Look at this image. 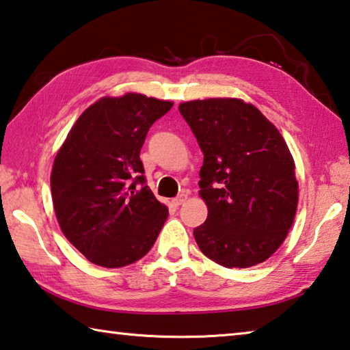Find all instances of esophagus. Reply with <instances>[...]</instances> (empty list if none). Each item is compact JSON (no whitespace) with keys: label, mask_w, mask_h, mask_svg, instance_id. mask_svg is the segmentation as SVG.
Wrapping results in <instances>:
<instances>
[{"label":"esophagus","mask_w":350,"mask_h":350,"mask_svg":"<svg viewBox=\"0 0 350 350\" xmlns=\"http://www.w3.org/2000/svg\"><path fill=\"white\" fill-rule=\"evenodd\" d=\"M187 199H188L187 194H185V193H182V194H179V196L173 199V205H174V206H179V205H182L183 202H185Z\"/></svg>","instance_id":"34e87169"}]
</instances>
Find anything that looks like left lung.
Masks as SVG:
<instances>
[{
  "mask_svg": "<svg viewBox=\"0 0 350 350\" xmlns=\"http://www.w3.org/2000/svg\"><path fill=\"white\" fill-rule=\"evenodd\" d=\"M179 111L204 152L199 194L208 216L194 228L200 252L228 269L264 262L286 239L298 206L286 140L239 98L193 100Z\"/></svg>",
  "mask_w": 350,
  "mask_h": 350,
  "instance_id": "obj_1",
  "label": "left lung"
}]
</instances>
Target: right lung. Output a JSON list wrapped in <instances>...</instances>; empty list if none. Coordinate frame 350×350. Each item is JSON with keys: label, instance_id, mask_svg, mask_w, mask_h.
Instances as JSON below:
<instances>
[{"label": "right lung", "instance_id": "add662e5", "mask_svg": "<svg viewBox=\"0 0 350 350\" xmlns=\"http://www.w3.org/2000/svg\"><path fill=\"white\" fill-rule=\"evenodd\" d=\"M173 103L142 94L103 97L75 122L57 152L52 202L63 234L106 269L129 265L151 250L168 217L146 185L140 150Z\"/></svg>", "mask_w": 350, "mask_h": 350}]
</instances>
